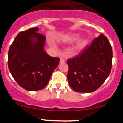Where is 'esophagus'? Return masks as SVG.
<instances>
[{"instance_id":"obj_1","label":"esophagus","mask_w":123,"mask_h":123,"mask_svg":"<svg viewBox=\"0 0 123 123\" xmlns=\"http://www.w3.org/2000/svg\"><path fill=\"white\" fill-rule=\"evenodd\" d=\"M60 62L62 63H65V60L63 59V58L61 57L60 59Z\"/></svg>"}]
</instances>
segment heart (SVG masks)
<instances>
[{"instance_id":"1","label":"heart","mask_w":123,"mask_h":123,"mask_svg":"<svg viewBox=\"0 0 123 123\" xmlns=\"http://www.w3.org/2000/svg\"><path fill=\"white\" fill-rule=\"evenodd\" d=\"M79 37V34H70L68 35H65L60 38V41L64 43H72L76 41ZM50 45H53L54 43L52 41H50ZM87 44V40L84 38H81L77 42V47L78 49H82L85 47L86 45Z\"/></svg>"}]
</instances>
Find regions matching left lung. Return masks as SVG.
<instances>
[{
    "label": "left lung",
    "mask_w": 123,
    "mask_h": 123,
    "mask_svg": "<svg viewBox=\"0 0 123 123\" xmlns=\"http://www.w3.org/2000/svg\"><path fill=\"white\" fill-rule=\"evenodd\" d=\"M112 58V47L107 37L100 34L78 56L67 61L70 87L82 93L98 89L110 75Z\"/></svg>",
    "instance_id": "8db88e82"
}]
</instances>
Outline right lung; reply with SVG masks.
Here are the masks:
<instances>
[{"mask_svg":"<svg viewBox=\"0 0 123 123\" xmlns=\"http://www.w3.org/2000/svg\"><path fill=\"white\" fill-rule=\"evenodd\" d=\"M32 28L19 32L10 45L8 69L24 89L39 91L49 83L60 58L51 57L44 50L45 37Z\"/></svg>","mask_w":123,"mask_h":123,"instance_id":"right-lung-1","label":"right lung"}]
</instances>
